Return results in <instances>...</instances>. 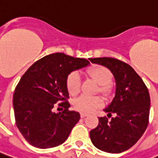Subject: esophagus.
<instances>
[{
	"label": "esophagus",
	"instance_id": "obj_1",
	"mask_svg": "<svg viewBox=\"0 0 158 158\" xmlns=\"http://www.w3.org/2000/svg\"><path fill=\"white\" fill-rule=\"evenodd\" d=\"M87 115H88V114H85V113H81V114H80V117H81V118H84V117L87 116Z\"/></svg>",
	"mask_w": 158,
	"mask_h": 158
}]
</instances>
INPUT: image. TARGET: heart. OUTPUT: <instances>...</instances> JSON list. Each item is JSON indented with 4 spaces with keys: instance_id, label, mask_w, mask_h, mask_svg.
<instances>
[{
    "instance_id": "b5f03b06",
    "label": "heart",
    "mask_w": 158,
    "mask_h": 158,
    "mask_svg": "<svg viewBox=\"0 0 158 158\" xmlns=\"http://www.w3.org/2000/svg\"><path fill=\"white\" fill-rule=\"evenodd\" d=\"M87 75L100 85L99 91L102 95L107 97L111 94L112 87L110 82L112 81L113 75L109 69L102 65H95L87 70ZM66 88L71 95H76L79 94L80 90V78L77 73L73 72L67 76ZM73 106L78 111L89 114L102 106V100L99 96L89 97L81 95L74 101Z\"/></svg>"
}]
</instances>
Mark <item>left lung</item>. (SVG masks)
Listing matches in <instances>:
<instances>
[{
	"label": "left lung",
	"instance_id": "left-lung-1",
	"mask_svg": "<svg viewBox=\"0 0 158 158\" xmlns=\"http://www.w3.org/2000/svg\"><path fill=\"white\" fill-rule=\"evenodd\" d=\"M90 61L107 67L116 83L115 96L104 110L111 120L100 117L98 126L90 131V138L99 150L121 153L130 149L147 128L150 108L149 90L127 63L113 57H95Z\"/></svg>",
	"mask_w": 158,
	"mask_h": 158
}]
</instances>
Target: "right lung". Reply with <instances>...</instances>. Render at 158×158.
<instances>
[{
	"label": "right lung",
	"instance_id": "right-lung-1",
	"mask_svg": "<svg viewBox=\"0 0 158 158\" xmlns=\"http://www.w3.org/2000/svg\"><path fill=\"white\" fill-rule=\"evenodd\" d=\"M87 64V59L54 53L37 60L22 76L13 96L15 119L21 134L32 146L49 149L68 138L80 115L69 110L66 79L73 71ZM55 106L64 110L56 114Z\"/></svg>",
	"mask_w": 158,
	"mask_h": 158
}]
</instances>
